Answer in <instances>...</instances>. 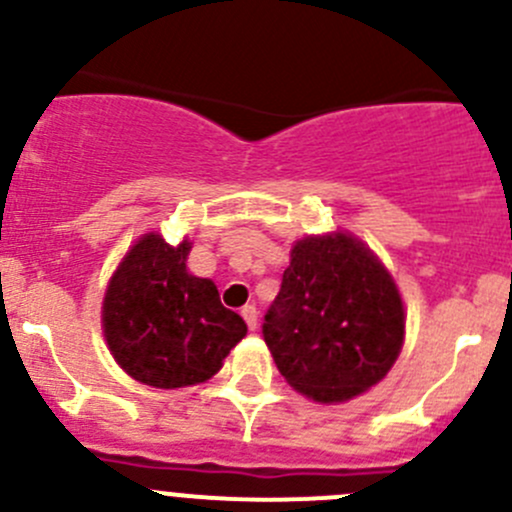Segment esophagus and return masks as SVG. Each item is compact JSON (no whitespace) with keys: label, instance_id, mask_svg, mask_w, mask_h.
Segmentation results:
<instances>
[{"label":"esophagus","instance_id":"obj_1","mask_svg":"<svg viewBox=\"0 0 512 512\" xmlns=\"http://www.w3.org/2000/svg\"><path fill=\"white\" fill-rule=\"evenodd\" d=\"M240 314H242V319L247 322V327L257 329V307H255V304H245Z\"/></svg>","mask_w":512,"mask_h":512}]
</instances>
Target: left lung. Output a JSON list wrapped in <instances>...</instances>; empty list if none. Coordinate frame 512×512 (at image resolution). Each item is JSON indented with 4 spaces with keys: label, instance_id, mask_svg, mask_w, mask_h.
<instances>
[{
    "label": "left lung",
    "instance_id": "1",
    "mask_svg": "<svg viewBox=\"0 0 512 512\" xmlns=\"http://www.w3.org/2000/svg\"><path fill=\"white\" fill-rule=\"evenodd\" d=\"M404 327V302L386 267L359 237L334 232L294 242L262 337L292 389L342 404L389 374Z\"/></svg>",
    "mask_w": 512,
    "mask_h": 512
}]
</instances>
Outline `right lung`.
<instances>
[{
	"mask_svg": "<svg viewBox=\"0 0 512 512\" xmlns=\"http://www.w3.org/2000/svg\"><path fill=\"white\" fill-rule=\"evenodd\" d=\"M190 242L156 232L128 250L103 297V337L128 376L156 389L203 384L223 366L247 324L223 307L213 280L190 275Z\"/></svg>",
	"mask_w": 512,
	"mask_h": 512,
	"instance_id": "right-lung-1",
	"label": "right lung"
}]
</instances>
